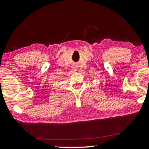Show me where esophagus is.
Masks as SVG:
<instances>
[{"mask_svg":"<svg viewBox=\"0 0 149 149\" xmlns=\"http://www.w3.org/2000/svg\"><path fill=\"white\" fill-rule=\"evenodd\" d=\"M73 70H74V71H76V70H77V68H74V69H73Z\"/></svg>","mask_w":149,"mask_h":149,"instance_id":"esophagus-1","label":"esophagus"}]
</instances>
